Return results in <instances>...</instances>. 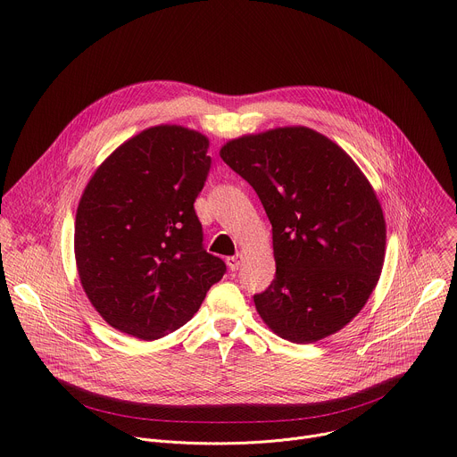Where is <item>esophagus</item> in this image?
<instances>
[{"label":"esophagus","mask_w":457,"mask_h":457,"mask_svg":"<svg viewBox=\"0 0 457 457\" xmlns=\"http://www.w3.org/2000/svg\"><path fill=\"white\" fill-rule=\"evenodd\" d=\"M242 254H235V256H228L226 258V264H228V268L231 270V271H238V268L242 266Z\"/></svg>","instance_id":"1"}]
</instances>
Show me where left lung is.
<instances>
[{
	"mask_svg": "<svg viewBox=\"0 0 457 457\" xmlns=\"http://www.w3.org/2000/svg\"><path fill=\"white\" fill-rule=\"evenodd\" d=\"M222 161L251 184L273 226L277 275L253 296L284 340L312 344L365 305L385 256V219L354 161L305 126L226 143Z\"/></svg>",
	"mask_w": 457,
	"mask_h": 457,
	"instance_id": "obj_1",
	"label": "left lung"
}]
</instances>
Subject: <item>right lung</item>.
<instances>
[{
    "instance_id": "obj_1",
    "label": "right lung",
    "mask_w": 457,
    "mask_h": 457,
    "mask_svg": "<svg viewBox=\"0 0 457 457\" xmlns=\"http://www.w3.org/2000/svg\"><path fill=\"white\" fill-rule=\"evenodd\" d=\"M210 141L161 124L120 145L94 173L76 215L83 289L113 329L157 340L199 311L224 273L203 244L193 203L212 168Z\"/></svg>"
}]
</instances>
